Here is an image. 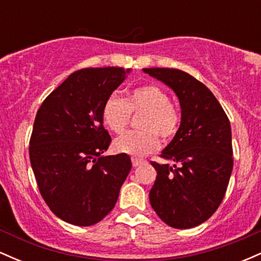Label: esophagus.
<instances>
[{
  "instance_id": "34e87169",
  "label": "esophagus",
  "mask_w": 261,
  "mask_h": 261,
  "mask_svg": "<svg viewBox=\"0 0 261 261\" xmlns=\"http://www.w3.org/2000/svg\"><path fill=\"white\" fill-rule=\"evenodd\" d=\"M131 162H133V166L134 167H139V166H141V164L145 163L146 161L140 160V158H136V157H133V158H131Z\"/></svg>"
}]
</instances>
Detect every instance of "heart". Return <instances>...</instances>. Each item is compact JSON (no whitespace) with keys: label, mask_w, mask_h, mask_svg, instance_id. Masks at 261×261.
Listing matches in <instances>:
<instances>
[{"label":"heart","mask_w":261,"mask_h":261,"mask_svg":"<svg viewBox=\"0 0 261 261\" xmlns=\"http://www.w3.org/2000/svg\"><path fill=\"white\" fill-rule=\"evenodd\" d=\"M143 112L140 127L143 130L128 131L114 141L119 153L146 155L160 147V139L168 141L176 134L180 118L170 106V98L155 85H145L131 89L125 99L113 94L104 103L101 119L104 125L115 134H121L130 121L131 113Z\"/></svg>","instance_id":"obj_1"}]
</instances>
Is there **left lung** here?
<instances>
[{"instance_id":"8db88e82","label":"left lung","mask_w":261,"mask_h":261,"mask_svg":"<svg viewBox=\"0 0 261 261\" xmlns=\"http://www.w3.org/2000/svg\"><path fill=\"white\" fill-rule=\"evenodd\" d=\"M175 93L180 126L161 157L149 202L164 223L187 229L208 220L222 202L233 169L232 131L226 113L200 81L175 68H143Z\"/></svg>"}]
</instances>
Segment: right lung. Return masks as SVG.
Returning <instances> with one entry per match:
<instances>
[{"label":"right lung","mask_w":261,"mask_h":261,"mask_svg":"<svg viewBox=\"0 0 261 261\" xmlns=\"http://www.w3.org/2000/svg\"><path fill=\"white\" fill-rule=\"evenodd\" d=\"M131 68L97 67L73 72L43 101L29 146L41 196L65 222L92 226L118 201L130 173L127 154L103 155L112 137L101 109Z\"/></svg>","instance_id":"right-lung-1"}]
</instances>
